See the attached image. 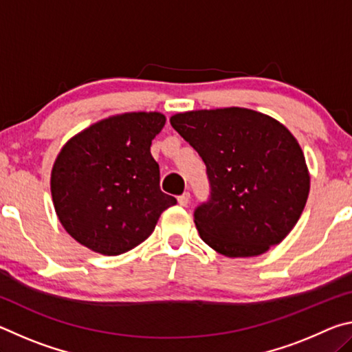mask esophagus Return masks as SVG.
<instances>
[{"label": "esophagus", "mask_w": 352, "mask_h": 352, "mask_svg": "<svg viewBox=\"0 0 352 352\" xmlns=\"http://www.w3.org/2000/svg\"><path fill=\"white\" fill-rule=\"evenodd\" d=\"M189 199H190L189 192H184V194H182L180 197H178V205H180V206H188V204H189Z\"/></svg>", "instance_id": "1"}]
</instances>
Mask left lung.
<instances>
[{"label": "left lung", "instance_id": "1", "mask_svg": "<svg viewBox=\"0 0 352 352\" xmlns=\"http://www.w3.org/2000/svg\"><path fill=\"white\" fill-rule=\"evenodd\" d=\"M170 124L199 152L211 182V200L194 212L201 241L226 258H253L283 242L311 189L294 133L242 107L177 113Z\"/></svg>", "mask_w": 352, "mask_h": 352}]
</instances>
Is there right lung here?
<instances>
[{"label": "right lung", "mask_w": 352, "mask_h": 352, "mask_svg": "<svg viewBox=\"0 0 352 352\" xmlns=\"http://www.w3.org/2000/svg\"><path fill=\"white\" fill-rule=\"evenodd\" d=\"M166 124L160 111H129L69 138L51 170V195L65 231L80 245L118 256L153 233L175 197L160 189L152 140Z\"/></svg>", "instance_id": "1"}]
</instances>
